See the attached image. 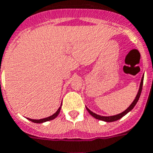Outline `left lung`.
<instances>
[{"label": "left lung", "instance_id": "1", "mask_svg": "<svg viewBox=\"0 0 153 153\" xmlns=\"http://www.w3.org/2000/svg\"><path fill=\"white\" fill-rule=\"evenodd\" d=\"M143 76L142 77V79H141V82H140V88H139V91H138V93H137L136 97L134 98V101L131 103V105L129 106L128 108L126 109L125 111H123V113H121L119 114H117V115H114V116H100L99 114H97L93 113L92 111H91L88 107H86L87 108V110L89 114H91L92 117H94L96 119L98 120H101V121H104V122H107V123H112V122H115V121H117L120 118H122L123 116H125L126 114H128L129 112L131 111V109H133L135 105H136V103L138 102V100L140 99V94H141V91H142V88H143Z\"/></svg>", "mask_w": 153, "mask_h": 153}]
</instances>
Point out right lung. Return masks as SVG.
<instances>
[{
    "label": "right lung",
    "instance_id": "1",
    "mask_svg": "<svg viewBox=\"0 0 153 153\" xmlns=\"http://www.w3.org/2000/svg\"><path fill=\"white\" fill-rule=\"evenodd\" d=\"M61 108H62V106H60L59 108L56 110V112L55 113V114H53V115H51V116H49V117H48L43 118V119H30V118H27V119L30 120V122H32V123H45V122H48V121L54 119V118H56V117H57V115L59 114L60 111H61Z\"/></svg>",
    "mask_w": 153,
    "mask_h": 153
}]
</instances>
